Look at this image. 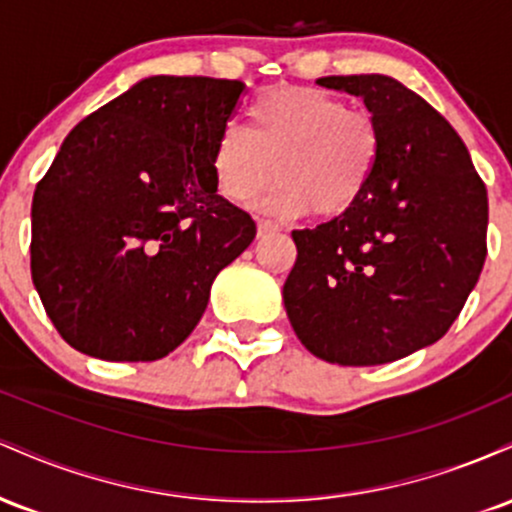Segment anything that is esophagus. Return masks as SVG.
Masks as SVG:
<instances>
[{
    "instance_id": "1",
    "label": "esophagus",
    "mask_w": 512,
    "mask_h": 512,
    "mask_svg": "<svg viewBox=\"0 0 512 512\" xmlns=\"http://www.w3.org/2000/svg\"><path fill=\"white\" fill-rule=\"evenodd\" d=\"M276 231H279V223L276 221H269V219L257 221V233H260V236H267V233H276Z\"/></svg>"
}]
</instances>
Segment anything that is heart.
<instances>
[{
  "instance_id": "heart-1",
  "label": "heart",
  "mask_w": 512,
  "mask_h": 512,
  "mask_svg": "<svg viewBox=\"0 0 512 512\" xmlns=\"http://www.w3.org/2000/svg\"><path fill=\"white\" fill-rule=\"evenodd\" d=\"M248 115L250 132L221 127L211 149L214 185L231 202H250L279 175L267 209L339 216L373 185L385 137L368 110L320 88L276 86L250 103Z\"/></svg>"
}]
</instances>
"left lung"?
Segmentation results:
<instances>
[{"label": "left lung", "instance_id": "left-lung-1", "mask_svg": "<svg viewBox=\"0 0 512 512\" xmlns=\"http://www.w3.org/2000/svg\"><path fill=\"white\" fill-rule=\"evenodd\" d=\"M361 96L385 151L354 209L293 231L284 305L305 349L339 366H380L438 342L477 286L489 197L460 134L397 79L322 76Z\"/></svg>", "mask_w": 512, "mask_h": 512}]
</instances>
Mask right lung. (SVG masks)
I'll return each instance as SVG.
<instances>
[{"label": "right lung", "instance_id": "obj_1", "mask_svg": "<svg viewBox=\"0 0 512 512\" xmlns=\"http://www.w3.org/2000/svg\"><path fill=\"white\" fill-rule=\"evenodd\" d=\"M243 96L238 79L149 76L67 134L35 187L31 274L76 351L168 356L207 310L216 274L255 240L209 166Z\"/></svg>", "mask_w": 512, "mask_h": 512}]
</instances>
